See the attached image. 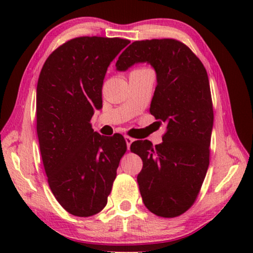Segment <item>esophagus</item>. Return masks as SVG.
I'll list each match as a JSON object with an SVG mask.
<instances>
[{"instance_id":"obj_1","label":"esophagus","mask_w":253,"mask_h":253,"mask_svg":"<svg viewBox=\"0 0 253 253\" xmlns=\"http://www.w3.org/2000/svg\"><path fill=\"white\" fill-rule=\"evenodd\" d=\"M125 140H126V144H127V148L129 149L130 148V145H131V143L134 142V138H132V137H130V136H125Z\"/></svg>"}]
</instances>
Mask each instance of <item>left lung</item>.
<instances>
[{
	"label": "left lung",
	"instance_id": "1",
	"mask_svg": "<svg viewBox=\"0 0 253 253\" xmlns=\"http://www.w3.org/2000/svg\"><path fill=\"white\" fill-rule=\"evenodd\" d=\"M148 62L157 85L151 113L165 124L160 145L136 140L130 151L140 156L137 176L143 202L162 217L186 212L200 193L210 164L213 105L207 70L186 44L175 39L135 41L119 55L117 70Z\"/></svg>",
	"mask_w": 253,
	"mask_h": 253
}]
</instances>
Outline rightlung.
<instances>
[{
    "mask_svg": "<svg viewBox=\"0 0 253 253\" xmlns=\"http://www.w3.org/2000/svg\"><path fill=\"white\" fill-rule=\"evenodd\" d=\"M122 38L79 37L58 46L42 67L37 85V132L49 186L59 204L76 216L106 207L121 158V134L91 128L102 107L107 68L129 43Z\"/></svg>",
    "mask_w": 253,
    "mask_h": 253,
    "instance_id": "1",
    "label": "right lung"
}]
</instances>
